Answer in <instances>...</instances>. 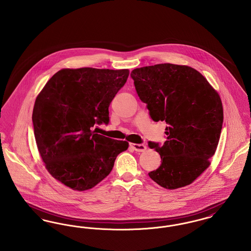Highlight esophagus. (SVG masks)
Wrapping results in <instances>:
<instances>
[{"label": "esophagus", "mask_w": 251, "mask_h": 251, "mask_svg": "<svg viewBox=\"0 0 251 251\" xmlns=\"http://www.w3.org/2000/svg\"><path fill=\"white\" fill-rule=\"evenodd\" d=\"M131 149H133V151H138V152H143L146 150H147V147L143 145V144H130Z\"/></svg>", "instance_id": "esophagus-1"}]
</instances>
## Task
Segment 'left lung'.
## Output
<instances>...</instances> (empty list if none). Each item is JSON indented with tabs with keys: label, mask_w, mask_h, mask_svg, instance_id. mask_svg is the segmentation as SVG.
Returning <instances> with one entry per match:
<instances>
[{
	"label": "left lung",
	"mask_w": 251,
	"mask_h": 251,
	"mask_svg": "<svg viewBox=\"0 0 251 251\" xmlns=\"http://www.w3.org/2000/svg\"><path fill=\"white\" fill-rule=\"evenodd\" d=\"M131 76L151 118L168 125L163 146L149 142L162 162L150 178L170 190L191 184L211 165L218 145L224 116L220 96L201 72L184 65L148 66Z\"/></svg>",
	"instance_id": "1"
}]
</instances>
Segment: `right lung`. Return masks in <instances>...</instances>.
<instances>
[{"instance_id": "right-lung-1", "label": "right lung", "mask_w": 251, "mask_h": 251, "mask_svg": "<svg viewBox=\"0 0 251 251\" xmlns=\"http://www.w3.org/2000/svg\"><path fill=\"white\" fill-rule=\"evenodd\" d=\"M129 70L63 69L39 92L33 110L36 146L49 173L75 191L93 188L129 147L92 131L109 122V105Z\"/></svg>"}]
</instances>
